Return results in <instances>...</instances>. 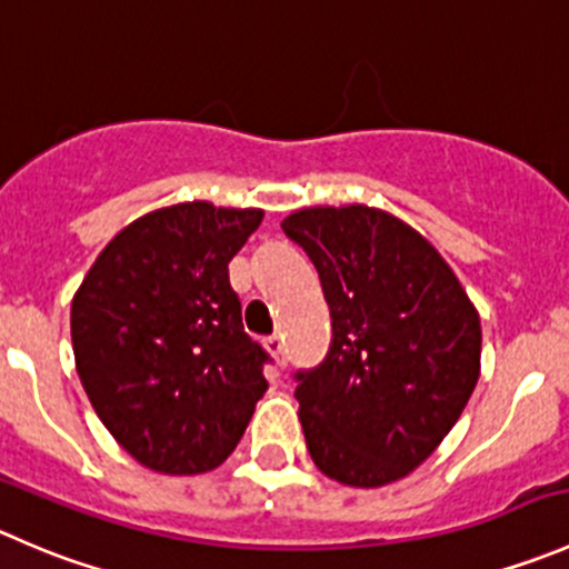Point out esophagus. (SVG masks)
<instances>
[{"label":"esophagus","instance_id":"34e87169","mask_svg":"<svg viewBox=\"0 0 569 569\" xmlns=\"http://www.w3.org/2000/svg\"><path fill=\"white\" fill-rule=\"evenodd\" d=\"M266 348H268V353H271L273 359H277L279 365H287V359H284V340L279 335H273V337H266Z\"/></svg>","mask_w":569,"mask_h":569}]
</instances>
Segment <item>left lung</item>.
I'll return each instance as SVG.
<instances>
[{
    "label": "left lung",
    "mask_w": 569,
    "mask_h": 569,
    "mask_svg": "<svg viewBox=\"0 0 569 569\" xmlns=\"http://www.w3.org/2000/svg\"><path fill=\"white\" fill-rule=\"evenodd\" d=\"M282 232L312 260L331 312L323 362L292 373L309 457L348 487L398 481L473 396L476 307L435 246L390 212L309 207Z\"/></svg>",
    "instance_id": "8db88e82"
}]
</instances>
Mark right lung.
Instances as JSON below:
<instances>
[{
    "mask_svg": "<svg viewBox=\"0 0 569 569\" xmlns=\"http://www.w3.org/2000/svg\"><path fill=\"white\" fill-rule=\"evenodd\" d=\"M262 210L188 201L138 218L96 257L71 303L77 373L118 446L146 468H218L268 390L229 262Z\"/></svg>",
    "mask_w": 569,
    "mask_h": 569,
    "instance_id": "add662e5",
    "label": "right lung"
}]
</instances>
